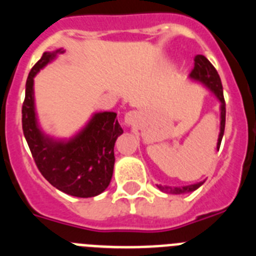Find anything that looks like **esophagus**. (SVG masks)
<instances>
[{
	"instance_id": "34e87169",
	"label": "esophagus",
	"mask_w": 256,
	"mask_h": 256,
	"mask_svg": "<svg viewBox=\"0 0 256 256\" xmlns=\"http://www.w3.org/2000/svg\"><path fill=\"white\" fill-rule=\"evenodd\" d=\"M137 120H138V114L136 112H128L124 115V124L126 126H133L137 123Z\"/></svg>"
}]
</instances>
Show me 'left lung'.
<instances>
[{"instance_id": "obj_1", "label": "left lung", "mask_w": 256, "mask_h": 256, "mask_svg": "<svg viewBox=\"0 0 256 256\" xmlns=\"http://www.w3.org/2000/svg\"><path fill=\"white\" fill-rule=\"evenodd\" d=\"M190 78L200 82L208 87L212 94H216V97L220 102V132H219L218 144H216V148L219 150L220 148V142L224 134V126H226V101L224 96H223V87H222L220 78H219L218 72L216 68L212 66V62L208 60L205 56L198 55L195 56V66L190 73ZM205 180L198 183H194V184H188V186L183 187H169V186H158L160 191L166 192V194H173V195H180V194H187V192H192L198 190V187L204 183Z\"/></svg>"}]
</instances>
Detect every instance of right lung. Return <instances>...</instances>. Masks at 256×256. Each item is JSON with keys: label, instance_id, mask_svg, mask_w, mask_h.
Masks as SVG:
<instances>
[{"label": "right lung", "instance_id": "add662e5", "mask_svg": "<svg viewBox=\"0 0 256 256\" xmlns=\"http://www.w3.org/2000/svg\"><path fill=\"white\" fill-rule=\"evenodd\" d=\"M64 50L44 52L32 68L22 108V132L37 168L60 191L76 198H94L108 188L114 170V144L123 133L116 112H96L70 140H55L40 130L34 108V76Z\"/></svg>", "mask_w": 256, "mask_h": 256}]
</instances>
